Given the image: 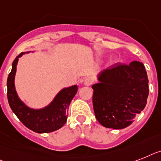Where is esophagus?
Segmentation results:
<instances>
[{"mask_svg": "<svg viewBox=\"0 0 161 161\" xmlns=\"http://www.w3.org/2000/svg\"><path fill=\"white\" fill-rule=\"evenodd\" d=\"M83 83H84V85H85V86H90V85H91V83H92V80H91V78H90V77H86V78H85V79H84Z\"/></svg>", "mask_w": 161, "mask_h": 161, "instance_id": "obj_1", "label": "esophagus"}]
</instances>
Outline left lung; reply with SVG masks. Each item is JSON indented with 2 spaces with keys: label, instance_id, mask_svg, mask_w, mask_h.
Wrapping results in <instances>:
<instances>
[{
  "label": "left lung",
  "instance_id": "obj_1",
  "mask_svg": "<svg viewBox=\"0 0 161 161\" xmlns=\"http://www.w3.org/2000/svg\"><path fill=\"white\" fill-rule=\"evenodd\" d=\"M92 86L93 107L102 126L123 129L131 125L147 103L148 78L143 63H116L99 75Z\"/></svg>",
  "mask_w": 161,
  "mask_h": 161
}]
</instances>
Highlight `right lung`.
<instances>
[{
  "mask_svg": "<svg viewBox=\"0 0 161 161\" xmlns=\"http://www.w3.org/2000/svg\"><path fill=\"white\" fill-rule=\"evenodd\" d=\"M12 63V69L7 79V98L10 108L20 122L29 129L38 133H47L63 127L67 119L71 101L77 92V86L64 88L54 98L53 101L42 109H33L26 106L17 95L14 88V75L19 58Z\"/></svg>",
  "mask_w": 161,
  "mask_h": 161,
  "instance_id": "obj_1",
  "label": "right lung"
}]
</instances>
